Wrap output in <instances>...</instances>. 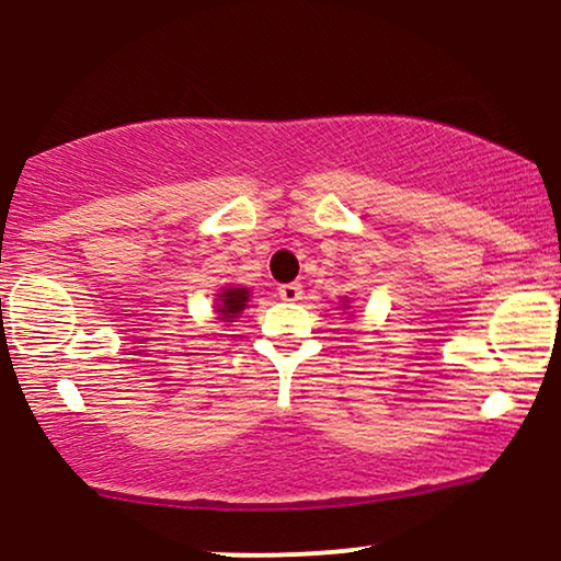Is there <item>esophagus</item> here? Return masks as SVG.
Instances as JSON below:
<instances>
[{
    "instance_id": "34e87169",
    "label": "esophagus",
    "mask_w": 561,
    "mask_h": 561,
    "mask_svg": "<svg viewBox=\"0 0 561 561\" xmlns=\"http://www.w3.org/2000/svg\"><path fill=\"white\" fill-rule=\"evenodd\" d=\"M276 295H279L282 300L295 302V300L302 298V287L300 285H279V287H276Z\"/></svg>"
}]
</instances>
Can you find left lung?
Here are the masks:
<instances>
[{"mask_svg":"<svg viewBox=\"0 0 561 561\" xmlns=\"http://www.w3.org/2000/svg\"><path fill=\"white\" fill-rule=\"evenodd\" d=\"M343 308H351V306H347V298H345V300H343Z\"/></svg>","mask_w":561,"mask_h":561,"instance_id":"1","label":"left lung"}]
</instances>
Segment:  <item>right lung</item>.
<instances>
[{
    "mask_svg": "<svg viewBox=\"0 0 561 561\" xmlns=\"http://www.w3.org/2000/svg\"><path fill=\"white\" fill-rule=\"evenodd\" d=\"M250 300V289L248 287H234V285H224L216 293L214 308L221 321H234L240 313L248 308Z\"/></svg>",
    "mask_w": 561,
    "mask_h": 561,
    "instance_id": "add662e5",
    "label": "right lung"
}]
</instances>
